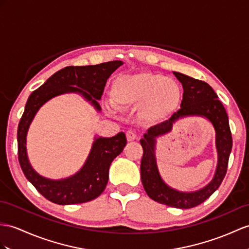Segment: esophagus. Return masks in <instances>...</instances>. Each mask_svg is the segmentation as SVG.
I'll use <instances>...</instances> for the list:
<instances>
[{
  "instance_id": "34e87169",
  "label": "esophagus",
  "mask_w": 249,
  "mask_h": 249,
  "mask_svg": "<svg viewBox=\"0 0 249 249\" xmlns=\"http://www.w3.org/2000/svg\"><path fill=\"white\" fill-rule=\"evenodd\" d=\"M136 138H137V135H136V133L134 131H128V132H126V139H128V142L135 141Z\"/></svg>"
}]
</instances>
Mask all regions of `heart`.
Returning <instances> with one entry per match:
<instances>
[{
    "instance_id": "heart-1",
    "label": "heart",
    "mask_w": 249,
    "mask_h": 249,
    "mask_svg": "<svg viewBox=\"0 0 249 249\" xmlns=\"http://www.w3.org/2000/svg\"><path fill=\"white\" fill-rule=\"evenodd\" d=\"M112 104L118 108L138 107V118L148 125L160 124L178 110L183 100L179 84L161 74L142 71L115 79Z\"/></svg>"
}]
</instances>
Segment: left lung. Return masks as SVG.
Returning <instances> with one entry per match:
<instances>
[{
	"mask_svg": "<svg viewBox=\"0 0 249 249\" xmlns=\"http://www.w3.org/2000/svg\"><path fill=\"white\" fill-rule=\"evenodd\" d=\"M173 74L184 89L180 108L169 120L150 128L141 139L143 149L141 175L144 190L153 201L170 207L188 209L205 202L222 184L227 172L232 137L226 110L217 99L213 89L208 83L180 72L173 71ZM187 116H201L211 121L216 130L218 152V165L214 178L207 186L193 193H183L169 187L160 177L155 156L156 138L165 135L178 119Z\"/></svg>",
	"mask_w": 249,
	"mask_h": 249,
	"instance_id": "left-lung-1",
	"label": "left lung"
}]
</instances>
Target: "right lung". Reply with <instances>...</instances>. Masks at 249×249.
I'll return each mask as SVG.
<instances>
[{
	"label": "right lung",
	"mask_w": 249,
	"mask_h": 249,
	"mask_svg": "<svg viewBox=\"0 0 249 249\" xmlns=\"http://www.w3.org/2000/svg\"><path fill=\"white\" fill-rule=\"evenodd\" d=\"M123 64V61H110L97 65L66 66L54 72L28 97L18 126V157L24 175L48 201L58 205H71L98 197L106 189L111 163L123 152L126 138L124 132L113 137H95L80 170L68 178L50 179L36 172L28 160L26 136L35 115L46 101L66 93L80 94L100 112L98 100L101 99L107 80Z\"/></svg>",
	"instance_id": "obj_1"
}]
</instances>
